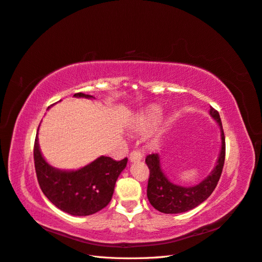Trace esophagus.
Returning <instances> with one entry per match:
<instances>
[{
	"label": "esophagus",
	"mask_w": 262,
	"mask_h": 262,
	"mask_svg": "<svg viewBox=\"0 0 262 262\" xmlns=\"http://www.w3.org/2000/svg\"><path fill=\"white\" fill-rule=\"evenodd\" d=\"M141 158H143V155H141L139 151H132L129 155L130 162H139Z\"/></svg>",
	"instance_id": "34e87169"
}]
</instances>
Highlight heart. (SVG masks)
Wrapping results in <instances>:
<instances>
[{"mask_svg":"<svg viewBox=\"0 0 262 262\" xmlns=\"http://www.w3.org/2000/svg\"><path fill=\"white\" fill-rule=\"evenodd\" d=\"M161 112L159 108H151L150 111H148L147 113H145L144 115H141L137 118V121L134 123L133 125V130H135L137 133H145L147 130H149L154 127L158 119L160 117ZM158 134L157 133H152L150 136H149V143L151 145L157 144L158 141Z\"/></svg>","mask_w":262,"mask_h":262,"instance_id":"1","label":"heart"}]
</instances>
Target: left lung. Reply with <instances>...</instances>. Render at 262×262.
<instances>
[{"label": "left lung", "mask_w": 262, "mask_h": 262, "mask_svg": "<svg viewBox=\"0 0 262 262\" xmlns=\"http://www.w3.org/2000/svg\"><path fill=\"white\" fill-rule=\"evenodd\" d=\"M208 114L217 123L221 130V150L214 169L204 180L193 186H182L171 182L161 168L158 154L148 155L146 163L150 171L147 196L150 204L164 214H180L193 210L208 199L217 185L225 161V136L217 111L211 107Z\"/></svg>", "instance_id": "obj_1"}]
</instances>
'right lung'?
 I'll list each match as a JSON object with an SVG mask.
<instances>
[{
    "instance_id": "right-lung-1",
    "label": "right lung",
    "mask_w": 262,
    "mask_h": 262,
    "mask_svg": "<svg viewBox=\"0 0 262 262\" xmlns=\"http://www.w3.org/2000/svg\"><path fill=\"white\" fill-rule=\"evenodd\" d=\"M73 96L95 99L84 93H76ZM34 161L42 193L59 210L73 216L92 215L105 207L113 196L117 178L127 164V158L116 161L101 156L77 170L57 169L43 158L38 132L35 139Z\"/></svg>"
}]
</instances>
